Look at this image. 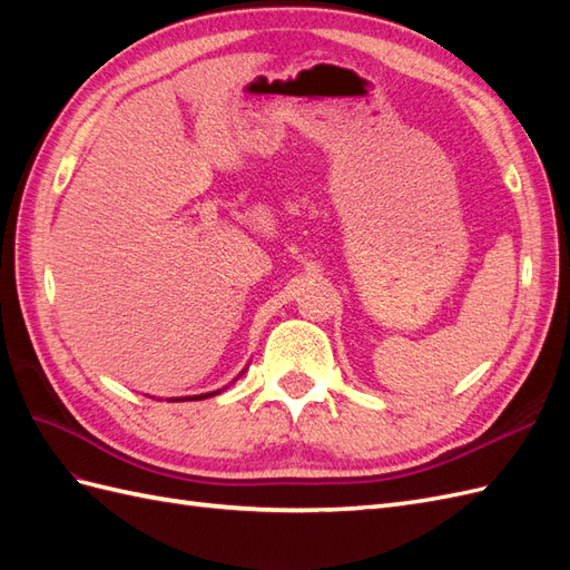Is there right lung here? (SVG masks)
I'll use <instances>...</instances> for the list:
<instances>
[{
	"label": "right lung",
	"mask_w": 570,
	"mask_h": 570,
	"mask_svg": "<svg viewBox=\"0 0 570 570\" xmlns=\"http://www.w3.org/2000/svg\"><path fill=\"white\" fill-rule=\"evenodd\" d=\"M243 375V373H239ZM220 390H226V387H220ZM220 390H216V392H206V394H195V396H183V400H168V402H195V400H206V396H216V394H220Z\"/></svg>",
	"instance_id": "1"
}]
</instances>
